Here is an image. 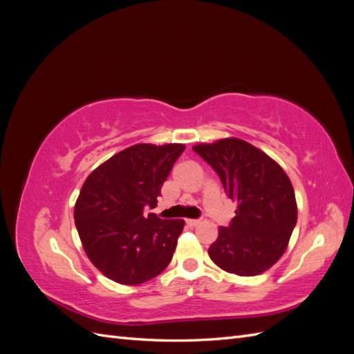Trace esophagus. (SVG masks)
Masks as SVG:
<instances>
[{"mask_svg":"<svg viewBox=\"0 0 354 354\" xmlns=\"http://www.w3.org/2000/svg\"><path fill=\"white\" fill-rule=\"evenodd\" d=\"M186 224H187V226H190V227H196V226H199V224H201V221L199 220H186Z\"/></svg>","mask_w":354,"mask_h":354,"instance_id":"esophagus-1","label":"esophagus"}]
</instances>
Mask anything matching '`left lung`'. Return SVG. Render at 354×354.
<instances>
[{
    "label": "left lung",
    "mask_w": 354,
    "mask_h": 354,
    "mask_svg": "<svg viewBox=\"0 0 354 354\" xmlns=\"http://www.w3.org/2000/svg\"><path fill=\"white\" fill-rule=\"evenodd\" d=\"M220 176L226 195L236 202V216L208 254L220 269L238 276L269 270L288 248L297 223V201L283 168L259 147L236 137L195 145Z\"/></svg>",
    "instance_id": "1"
}]
</instances>
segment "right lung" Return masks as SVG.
I'll return each mask as SVG.
<instances>
[{"label": "right lung", "instance_id": "add662e5", "mask_svg": "<svg viewBox=\"0 0 354 354\" xmlns=\"http://www.w3.org/2000/svg\"><path fill=\"white\" fill-rule=\"evenodd\" d=\"M185 145L140 143L115 153L84 181L73 217L84 251L111 281L140 285L162 273L176 251L185 220L143 216Z\"/></svg>", "mask_w": 354, "mask_h": 354}]
</instances>
